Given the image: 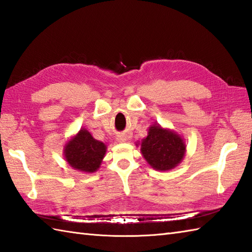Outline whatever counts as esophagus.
Listing matches in <instances>:
<instances>
[{
  "instance_id": "esophagus-1",
  "label": "esophagus",
  "mask_w": 252,
  "mask_h": 252,
  "mask_svg": "<svg viewBox=\"0 0 252 252\" xmlns=\"http://www.w3.org/2000/svg\"><path fill=\"white\" fill-rule=\"evenodd\" d=\"M117 140H118V142H126L127 140V137H126V135L121 134V135L117 136Z\"/></svg>"
}]
</instances>
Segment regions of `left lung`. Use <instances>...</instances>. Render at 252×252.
<instances>
[{
	"label": "left lung",
	"mask_w": 252,
	"mask_h": 252,
	"mask_svg": "<svg viewBox=\"0 0 252 252\" xmlns=\"http://www.w3.org/2000/svg\"><path fill=\"white\" fill-rule=\"evenodd\" d=\"M141 152L148 164L155 170L169 171L184 158L186 146L178 133L154 125L141 143Z\"/></svg>",
	"instance_id": "8db88e82"
}]
</instances>
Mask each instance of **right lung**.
Segmentation results:
<instances>
[{
    "label": "right lung",
    "instance_id": "obj_1",
    "mask_svg": "<svg viewBox=\"0 0 252 252\" xmlns=\"http://www.w3.org/2000/svg\"><path fill=\"white\" fill-rule=\"evenodd\" d=\"M106 149L104 143L95 140L88 130L81 129L77 135L67 142L63 148V155L66 161L73 169L93 173L99 168Z\"/></svg>",
    "mask_w": 252,
    "mask_h": 252
}]
</instances>
